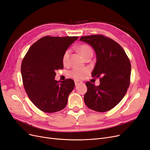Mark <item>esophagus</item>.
I'll return each instance as SVG.
<instances>
[{
	"label": "esophagus",
	"mask_w": 150,
	"mask_h": 150,
	"mask_svg": "<svg viewBox=\"0 0 150 150\" xmlns=\"http://www.w3.org/2000/svg\"><path fill=\"white\" fill-rule=\"evenodd\" d=\"M83 82L81 81H79V80H75V86H77L79 85L80 84H82Z\"/></svg>",
	"instance_id": "obj_1"
}]
</instances>
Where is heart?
<instances>
[{"instance_id":"1","label":"heart","mask_w":150,"mask_h":150,"mask_svg":"<svg viewBox=\"0 0 150 150\" xmlns=\"http://www.w3.org/2000/svg\"><path fill=\"white\" fill-rule=\"evenodd\" d=\"M79 51L81 54V55L84 58H86L87 55L90 54H93V50L91 47L87 45V44H83L79 47ZM70 54V50H67L64 52L62 57V62L64 65L68 64L69 61V57ZM89 71V70L87 68H80L75 67L72 69L70 72V75L71 76L74 77L76 79H82L87 75Z\"/></svg>"}]
</instances>
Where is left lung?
I'll return each mask as SVG.
<instances>
[{
  "instance_id": "obj_1",
  "label": "left lung",
  "mask_w": 150,
  "mask_h": 150,
  "mask_svg": "<svg viewBox=\"0 0 150 150\" xmlns=\"http://www.w3.org/2000/svg\"><path fill=\"white\" fill-rule=\"evenodd\" d=\"M80 41L90 44L96 54L91 76L99 78L100 85L87 81L84 101L97 112L112 109L125 95L130 83L131 64L124 49L109 37L102 35L85 36Z\"/></svg>"
}]
</instances>
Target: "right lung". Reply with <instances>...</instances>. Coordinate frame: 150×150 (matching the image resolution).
Listing matches in <instances>:
<instances>
[{"label":"right lung","mask_w":150,"mask_h":150,"mask_svg":"<svg viewBox=\"0 0 150 150\" xmlns=\"http://www.w3.org/2000/svg\"><path fill=\"white\" fill-rule=\"evenodd\" d=\"M78 36L41 38L30 47L22 60L23 84L31 102L42 111L52 113L65 108L75 87L70 79L54 80L55 71L62 69V57Z\"/></svg>","instance_id":"add662e5"}]
</instances>
